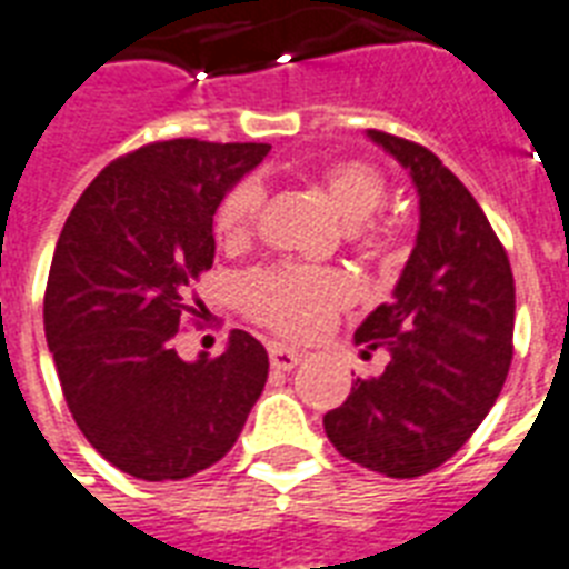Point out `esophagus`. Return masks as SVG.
Wrapping results in <instances>:
<instances>
[{
	"mask_svg": "<svg viewBox=\"0 0 569 569\" xmlns=\"http://www.w3.org/2000/svg\"><path fill=\"white\" fill-rule=\"evenodd\" d=\"M269 359L274 371H292L295 365L300 362V353L289 345H280V341H271L269 345Z\"/></svg>",
	"mask_w": 569,
	"mask_h": 569,
	"instance_id": "obj_1",
	"label": "esophagus"
}]
</instances>
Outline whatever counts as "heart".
I'll use <instances>...</instances> for the list:
<instances>
[{
	"mask_svg": "<svg viewBox=\"0 0 569 569\" xmlns=\"http://www.w3.org/2000/svg\"><path fill=\"white\" fill-rule=\"evenodd\" d=\"M321 187L330 207L348 228L371 221L386 204V178L373 166L348 160L330 166L321 174ZM262 204V189L257 180H242L230 189L216 210V237L224 244L242 242L251 233ZM244 312L271 327V330L307 339L325 330L332 316L353 298V289L336 271L298 269V266H271L242 277L239 283Z\"/></svg>",
	"mask_w": 569,
	"mask_h": 569,
	"instance_id": "heart-1",
	"label": "heart"
}]
</instances>
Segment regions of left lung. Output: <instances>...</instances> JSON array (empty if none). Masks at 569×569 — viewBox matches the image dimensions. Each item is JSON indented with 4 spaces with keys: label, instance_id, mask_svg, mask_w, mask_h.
Returning a JSON list of instances; mask_svg holds the SVG:
<instances>
[{
    "label": "left lung",
    "instance_id": "obj_1",
    "mask_svg": "<svg viewBox=\"0 0 569 569\" xmlns=\"http://www.w3.org/2000/svg\"><path fill=\"white\" fill-rule=\"evenodd\" d=\"M418 189L415 248L389 303L353 332L362 357L389 350L373 380L325 415L345 459L391 479L445 465L491 412L511 365L515 277L468 187L418 142L368 131Z\"/></svg>",
    "mask_w": 569,
    "mask_h": 569
}]
</instances>
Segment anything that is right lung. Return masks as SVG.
Returning <instances> with one entry per match:
<instances>
[{
  "label": "right lung",
  "mask_w": 569,
  "mask_h": 569,
  "mask_svg": "<svg viewBox=\"0 0 569 569\" xmlns=\"http://www.w3.org/2000/svg\"><path fill=\"white\" fill-rule=\"evenodd\" d=\"M266 142H151L119 157L69 212L43 300L46 341L78 429L113 468L178 482L237 445L269 353L233 330L224 353L172 348L189 286L212 269V216Z\"/></svg>",
  "instance_id": "obj_1"
}]
</instances>
